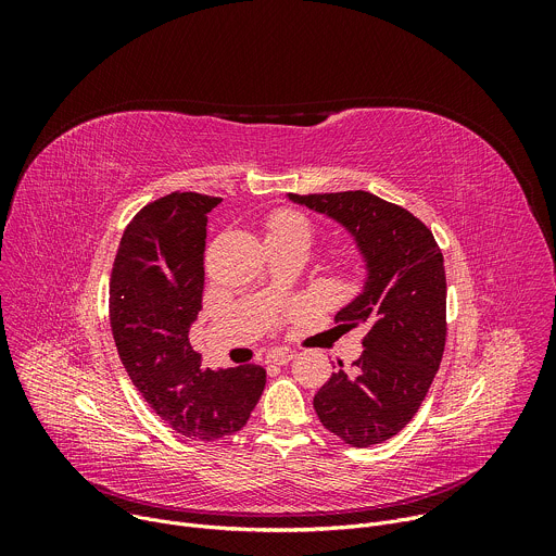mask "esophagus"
I'll return each mask as SVG.
<instances>
[{"label":"esophagus","instance_id":"obj_1","mask_svg":"<svg viewBox=\"0 0 556 556\" xmlns=\"http://www.w3.org/2000/svg\"><path fill=\"white\" fill-rule=\"evenodd\" d=\"M292 358H294V352H290V350H273L268 354V363H273V365H286Z\"/></svg>","mask_w":556,"mask_h":556}]
</instances>
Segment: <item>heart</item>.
Returning a JSON list of instances; mask_svg holds the SVG:
<instances>
[{"mask_svg": "<svg viewBox=\"0 0 556 556\" xmlns=\"http://www.w3.org/2000/svg\"><path fill=\"white\" fill-rule=\"evenodd\" d=\"M312 226L305 215L283 208L270 215L266 222V240H290V237H305L309 240Z\"/></svg>", "mask_w": 556, "mask_h": 556, "instance_id": "heart-1", "label": "heart"}]
</instances>
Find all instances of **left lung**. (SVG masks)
Wrapping results in <instances>:
<instances>
[{
  "label": "left lung",
  "mask_w": 556,
  "mask_h": 556,
  "mask_svg": "<svg viewBox=\"0 0 556 556\" xmlns=\"http://www.w3.org/2000/svg\"><path fill=\"white\" fill-rule=\"evenodd\" d=\"M288 198L339 222L365 264L363 290L337 321L365 326L363 354L316 391L321 425L352 446L393 438L420 409L446 341L444 257L407 208L367 191Z\"/></svg>",
  "instance_id": "left-lung-1"
}]
</instances>
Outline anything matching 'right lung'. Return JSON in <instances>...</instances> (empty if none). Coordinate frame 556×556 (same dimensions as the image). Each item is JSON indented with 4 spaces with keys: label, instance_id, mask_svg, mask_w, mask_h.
Wrapping results in <instances>:
<instances>
[{
    "label": "right lung",
    "instance_id": "obj_1",
    "mask_svg": "<svg viewBox=\"0 0 556 556\" xmlns=\"http://www.w3.org/2000/svg\"><path fill=\"white\" fill-rule=\"evenodd\" d=\"M219 198L169 193L127 224L110 279L118 356L142 399L174 431L219 440L240 431L266 387V369L213 371L189 343L202 309L206 213Z\"/></svg>",
    "mask_w": 556,
    "mask_h": 556
}]
</instances>
